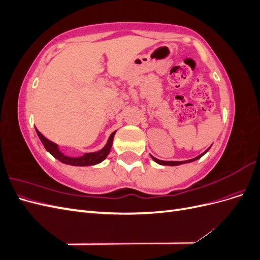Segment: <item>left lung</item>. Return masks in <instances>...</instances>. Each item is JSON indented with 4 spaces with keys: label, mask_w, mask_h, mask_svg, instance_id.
I'll use <instances>...</instances> for the list:
<instances>
[{
    "label": "left lung",
    "mask_w": 260,
    "mask_h": 260,
    "mask_svg": "<svg viewBox=\"0 0 260 260\" xmlns=\"http://www.w3.org/2000/svg\"><path fill=\"white\" fill-rule=\"evenodd\" d=\"M208 149H209V148H208ZM208 149H206L205 152H204V153H203V154H201V155H199L198 157H195V158L190 159V160H185V161H164V160H159V159L155 158V157H153V156H152V158H153V160H154V161H156L157 164H159V165H166V166H178V165L185 164V162H191V161H194V160H196V159L201 158V157H202L204 154L208 152Z\"/></svg>",
    "instance_id": "8db88e82"
}]
</instances>
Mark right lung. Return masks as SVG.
Returning <instances> with one entry per match:
<instances>
[{"mask_svg":"<svg viewBox=\"0 0 260 260\" xmlns=\"http://www.w3.org/2000/svg\"><path fill=\"white\" fill-rule=\"evenodd\" d=\"M39 138H40L42 144L44 145V147L46 148V151L49 153H51L55 158H57L59 161L67 164V165H72V166H92V165H95L101 162L102 160H104L106 158V156L108 155V153L111 152V148L113 145V140H114V136L116 132H113L111 137L108 139V142L105 145L104 148H102L101 151L96 152V153H86L81 157H77V158H74V157H68L62 155L59 149L57 147V145L53 143L52 141L46 139L41 132H39L36 129Z\"/></svg>","mask_w":260,"mask_h":260,"instance_id":"obj_1","label":"right lung"}]
</instances>
